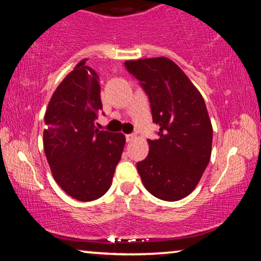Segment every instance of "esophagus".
I'll list each match as a JSON object with an SVG mask.
<instances>
[{
	"label": "esophagus",
	"mask_w": 261,
	"mask_h": 261,
	"mask_svg": "<svg viewBox=\"0 0 261 261\" xmlns=\"http://www.w3.org/2000/svg\"><path fill=\"white\" fill-rule=\"evenodd\" d=\"M135 138H136V136H135V135H132V134H130V135H126V142H132V141H134Z\"/></svg>",
	"instance_id": "esophagus-1"
}]
</instances>
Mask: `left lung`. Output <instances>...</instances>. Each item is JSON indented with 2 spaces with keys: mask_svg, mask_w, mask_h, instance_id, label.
<instances>
[{
  "mask_svg": "<svg viewBox=\"0 0 261 261\" xmlns=\"http://www.w3.org/2000/svg\"><path fill=\"white\" fill-rule=\"evenodd\" d=\"M149 96L158 138L137 163L145 189L158 199L180 200L199 182L211 158L212 124L199 90L166 57L125 61Z\"/></svg>",
  "mask_w": 261,
  "mask_h": 261,
  "instance_id": "8db88e82",
  "label": "left lung"
}]
</instances>
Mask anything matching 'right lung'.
I'll list each match as a JSON object with an SVG mask.
<instances>
[{
    "label": "right lung",
    "instance_id": "add662e5",
    "mask_svg": "<svg viewBox=\"0 0 261 261\" xmlns=\"http://www.w3.org/2000/svg\"><path fill=\"white\" fill-rule=\"evenodd\" d=\"M81 61L61 82L44 115L43 146L58 185L70 197L91 201L110 189L125 136L99 131L98 75Z\"/></svg>",
    "mask_w": 261,
    "mask_h": 261
}]
</instances>
